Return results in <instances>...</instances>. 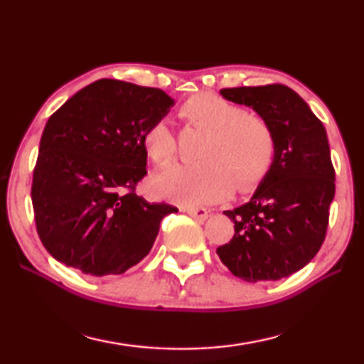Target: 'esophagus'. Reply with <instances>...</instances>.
Masks as SVG:
<instances>
[{"mask_svg": "<svg viewBox=\"0 0 364 364\" xmlns=\"http://www.w3.org/2000/svg\"><path fill=\"white\" fill-rule=\"evenodd\" d=\"M186 213L189 215V217H193L197 221H204V220L208 218V212L205 210V208H202V207L186 208Z\"/></svg>", "mask_w": 364, "mask_h": 364, "instance_id": "1", "label": "esophagus"}]
</instances>
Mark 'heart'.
Masks as SVG:
<instances>
[{"instance_id":"b5f03b06","label":"heart","mask_w":364,"mask_h":364,"mask_svg":"<svg viewBox=\"0 0 364 364\" xmlns=\"http://www.w3.org/2000/svg\"><path fill=\"white\" fill-rule=\"evenodd\" d=\"M181 119L205 138L197 149L199 164H173L151 178L159 199L181 205H204L223 200L234 189L247 193L263 180L274 156V136L267 120L249 114L213 93L188 97L180 107ZM143 144L154 162L167 164L176 152L168 123L160 120L147 128Z\"/></svg>"}]
</instances>
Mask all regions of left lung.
I'll return each mask as SVG.
<instances>
[{
    "mask_svg": "<svg viewBox=\"0 0 364 364\" xmlns=\"http://www.w3.org/2000/svg\"><path fill=\"white\" fill-rule=\"evenodd\" d=\"M220 95L267 120L274 156L250 200L223 212L232 220L234 236L217 254L247 282L287 278L311 262L328 230L336 193L328 134L289 86H239Z\"/></svg>",
    "mask_w": 364,
    "mask_h": 364,
    "instance_id": "1",
    "label": "left lung"
}]
</instances>
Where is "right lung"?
<instances>
[{"mask_svg":"<svg viewBox=\"0 0 364 364\" xmlns=\"http://www.w3.org/2000/svg\"><path fill=\"white\" fill-rule=\"evenodd\" d=\"M175 106L159 88L101 78L46 123L33 170L36 231L58 262L122 274L149 254L168 204L134 193L147 171L143 136Z\"/></svg>","mask_w":364,"mask_h":364,"instance_id":"obj_1","label":"right lung"}]
</instances>
